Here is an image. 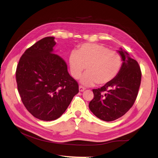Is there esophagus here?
Masks as SVG:
<instances>
[{
    "mask_svg": "<svg viewBox=\"0 0 158 158\" xmlns=\"http://www.w3.org/2000/svg\"><path fill=\"white\" fill-rule=\"evenodd\" d=\"M85 89V88H84V87H83V86H81V85H80V86L79 87V92H83Z\"/></svg>",
    "mask_w": 158,
    "mask_h": 158,
    "instance_id": "34e87169",
    "label": "esophagus"
}]
</instances>
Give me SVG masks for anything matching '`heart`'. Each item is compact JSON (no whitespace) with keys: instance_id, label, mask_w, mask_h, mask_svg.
<instances>
[{"instance_id":"b5f03b06","label":"heart","mask_w":158,"mask_h":158,"mask_svg":"<svg viewBox=\"0 0 158 158\" xmlns=\"http://www.w3.org/2000/svg\"><path fill=\"white\" fill-rule=\"evenodd\" d=\"M70 75L78 79L86 67L87 73L81 79L83 85L90 86L96 83L108 84L115 78L122 66V56L113 50L99 44H83L69 58Z\"/></svg>"}]
</instances>
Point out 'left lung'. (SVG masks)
<instances>
[{
	"mask_svg": "<svg viewBox=\"0 0 158 158\" xmlns=\"http://www.w3.org/2000/svg\"><path fill=\"white\" fill-rule=\"evenodd\" d=\"M117 52L123 61L119 73L108 84L92 89L94 98L89 104L94 115L105 122L115 120L128 111L136 99L141 81L138 62L122 48Z\"/></svg>",
	"mask_w": 158,
	"mask_h": 158,
	"instance_id": "8db88e82",
	"label": "left lung"
}]
</instances>
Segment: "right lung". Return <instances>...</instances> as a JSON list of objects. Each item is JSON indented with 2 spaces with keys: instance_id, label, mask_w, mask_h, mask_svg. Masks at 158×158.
I'll list each match as a JSON object with an SVG mask.
<instances>
[{
  "instance_id": "right-lung-1",
  "label": "right lung",
  "mask_w": 158,
  "mask_h": 158,
  "mask_svg": "<svg viewBox=\"0 0 158 158\" xmlns=\"http://www.w3.org/2000/svg\"><path fill=\"white\" fill-rule=\"evenodd\" d=\"M54 37L48 36L28 48L19 59L16 81L22 101L36 118H59L79 92L66 62L53 53Z\"/></svg>"
}]
</instances>
